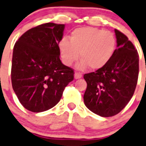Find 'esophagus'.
I'll return each instance as SVG.
<instances>
[{
  "instance_id": "1",
  "label": "esophagus",
  "mask_w": 146,
  "mask_h": 146,
  "mask_svg": "<svg viewBox=\"0 0 146 146\" xmlns=\"http://www.w3.org/2000/svg\"><path fill=\"white\" fill-rule=\"evenodd\" d=\"M82 74L79 73H77V72H76L75 73H74V78H75L76 79H81L82 78Z\"/></svg>"
}]
</instances>
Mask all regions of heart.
<instances>
[{
    "instance_id": "obj_1",
    "label": "heart",
    "mask_w": 146,
    "mask_h": 146,
    "mask_svg": "<svg viewBox=\"0 0 146 146\" xmlns=\"http://www.w3.org/2000/svg\"><path fill=\"white\" fill-rule=\"evenodd\" d=\"M117 48V39L113 33L95 27L74 29L70 36L60 41L58 44L62 62L70 66L79 58L77 69L83 70L89 67L96 70L103 67L111 59Z\"/></svg>"
}]
</instances>
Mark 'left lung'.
Returning <instances> with one entry per match:
<instances>
[{"label":"left lung","mask_w":146,"mask_h":146,"mask_svg":"<svg viewBox=\"0 0 146 146\" xmlns=\"http://www.w3.org/2000/svg\"><path fill=\"white\" fill-rule=\"evenodd\" d=\"M117 48L103 67L84 75V102L101 117L117 114L133 96L139 74V55L128 37L115 29Z\"/></svg>","instance_id":"obj_1"}]
</instances>
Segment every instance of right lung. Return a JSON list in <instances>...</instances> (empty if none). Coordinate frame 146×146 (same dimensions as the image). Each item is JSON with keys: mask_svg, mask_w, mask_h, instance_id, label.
<instances>
[{"mask_svg": "<svg viewBox=\"0 0 146 146\" xmlns=\"http://www.w3.org/2000/svg\"><path fill=\"white\" fill-rule=\"evenodd\" d=\"M64 24L46 23L29 29L14 46L11 79L23 106L32 112L54 107L73 80L72 68L60 60Z\"/></svg>", "mask_w": 146, "mask_h": 146, "instance_id": "obj_1", "label": "right lung"}]
</instances>
